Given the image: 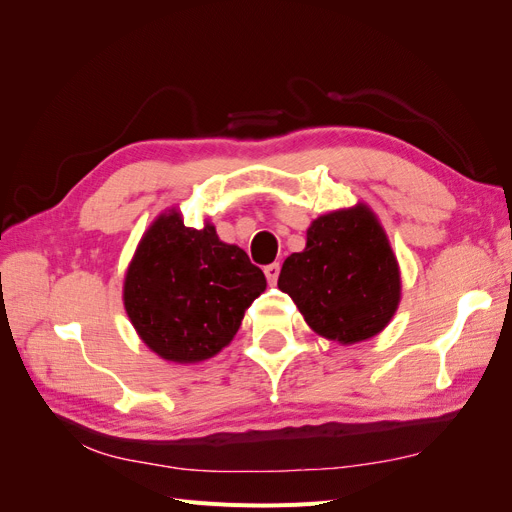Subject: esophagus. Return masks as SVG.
<instances>
[{"label":"esophagus","instance_id":"34e87169","mask_svg":"<svg viewBox=\"0 0 512 512\" xmlns=\"http://www.w3.org/2000/svg\"><path fill=\"white\" fill-rule=\"evenodd\" d=\"M280 262H271V265L265 267V275H267V282L269 284H275L277 277H280Z\"/></svg>","mask_w":512,"mask_h":512}]
</instances>
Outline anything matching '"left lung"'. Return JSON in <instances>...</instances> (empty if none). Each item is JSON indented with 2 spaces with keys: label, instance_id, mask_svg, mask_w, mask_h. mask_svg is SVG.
Masks as SVG:
<instances>
[{
  "label": "left lung",
  "instance_id": "1",
  "mask_svg": "<svg viewBox=\"0 0 512 512\" xmlns=\"http://www.w3.org/2000/svg\"><path fill=\"white\" fill-rule=\"evenodd\" d=\"M318 335L356 344L378 335L397 312L401 277L386 232L367 205L320 215L303 252L277 280Z\"/></svg>",
  "mask_w": 512,
  "mask_h": 512
}]
</instances>
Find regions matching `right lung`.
I'll list each match as a JSON object with an SVG mask.
<instances>
[{
  "label": "right lung",
  "mask_w": 512,
  "mask_h": 512,
  "mask_svg": "<svg viewBox=\"0 0 512 512\" xmlns=\"http://www.w3.org/2000/svg\"><path fill=\"white\" fill-rule=\"evenodd\" d=\"M267 280L215 226L188 228L177 209L149 226L123 282V305L136 333L158 356L198 363L237 335L245 309Z\"/></svg>",
  "instance_id": "right-lung-1"
}]
</instances>
